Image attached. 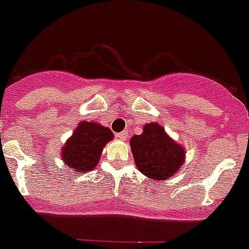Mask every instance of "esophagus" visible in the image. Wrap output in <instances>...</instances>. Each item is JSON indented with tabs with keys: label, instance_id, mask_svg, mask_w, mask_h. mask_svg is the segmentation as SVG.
Listing matches in <instances>:
<instances>
[{
	"label": "esophagus",
	"instance_id": "34e87169",
	"mask_svg": "<svg viewBox=\"0 0 249 249\" xmlns=\"http://www.w3.org/2000/svg\"><path fill=\"white\" fill-rule=\"evenodd\" d=\"M117 138H119L120 140H126L127 139V132L126 131H122V132H119V134H117Z\"/></svg>",
	"mask_w": 249,
	"mask_h": 249
}]
</instances>
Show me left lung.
Returning a JSON list of instances; mask_svg holds the SVG:
<instances>
[{
	"label": "left lung",
	"instance_id": "obj_1",
	"mask_svg": "<svg viewBox=\"0 0 249 249\" xmlns=\"http://www.w3.org/2000/svg\"><path fill=\"white\" fill-rule=\"evenodd\" d=\"M130 146L136 167L151 179H169L184 163L183 146L172 140L159 123L146 124L141 135L132 136Z\"/></svg>",
	"mask_w": 249,
	"mask_h": 249
}]
</instances>
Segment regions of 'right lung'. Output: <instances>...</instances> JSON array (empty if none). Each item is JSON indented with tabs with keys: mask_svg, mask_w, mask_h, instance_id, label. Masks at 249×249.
Masks as SVG:
<instances>
[{
	"mask_svg": "<svg viewBox=\"0 0 249 249\" xmlns=\"http://www.w3.org/2000/svg\"><path fill=\"white\" fill-rule=\"evenodd\" d=\"M113 138L108 127L93 122H81L62 147V161L71 171H92L98 164L103 147Z\"/></svg>",
	"mask_w": 249,
	"mask_h": 249,
	"instance_id": "add662e5",
	"label": "right lung"
}]
</instances>
